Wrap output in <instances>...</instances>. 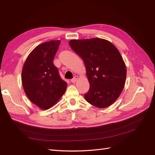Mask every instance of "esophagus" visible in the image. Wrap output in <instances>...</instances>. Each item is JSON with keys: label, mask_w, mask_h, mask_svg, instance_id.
<instances>
[{"label": "esophagus", "mask_w": 155, "mask_h": 155, "mask_svg": "<svg viewBox=\"0 0 155 155\" xmlns=\"http://www.w3.org/2000/svg\"><path fill=\"white\" fill-rule=\"evenodd\" d=\"M78 79V77L77 76H75V77L72 78V79H71V83H74L76 81H77V80Z\"/></svg>", "instance_id": "esophagus-1"}]
</instances>
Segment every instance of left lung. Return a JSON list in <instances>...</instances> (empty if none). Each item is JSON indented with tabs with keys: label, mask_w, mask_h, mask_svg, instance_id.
I'll use <instances>...</instances> for the list:
<instances>
[{
	"label": "left lung",
	"mask_w": 155,
	"mask_h": 155,
	"mask_svg": "<svg viewBox=\"0 0 155 155\" xmlns=\"http://www.w3.org/2000/svg\"><path fill=\"white\" fill-rule=\"evenodd\" d=\"M68 43L86 67L90 88L85 99L98 108L109 107L120 96L126 81V66L119 51L110 42L99 38Z\"/></svg>",
	"instance_id": "1"
}]
</instances>
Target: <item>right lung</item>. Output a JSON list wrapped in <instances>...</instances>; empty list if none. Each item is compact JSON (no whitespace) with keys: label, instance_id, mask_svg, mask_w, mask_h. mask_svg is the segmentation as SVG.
Segmentation results:
<instances>
[{"label":"right lung","instance_id":"add662e5","mask_svg":"<svg viewBox=\"0 0 155 155\" xmlns=\"http://www.w3.org/2000/svg\"><path fill=\"white\" fill-rule=\"evenodd\" d=\"M60 41H51L37 46L26 60L22 71V83L32 103L42 109L53 107L67 89L53 59Z\"/></svg>","mask_w":155,"mask_h":155}]
</instances>
